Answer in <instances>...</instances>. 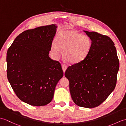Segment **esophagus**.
Wrapping results in <instances>:
<instances>
[{"mask_svg": "<svg viewBox=\"0 0 126 126\" xmlns=\"http://www.w3.org/2000/svg\"><path fill=\"white\" fill-rule=\"evenodd\" d=\"M62 68L63 71L64 72V73L65 70H66V69H67V66H66L65 64H62Z\"/></svg>", "mask_w": 126, "mask_h": 126, "instance_id": "34e87169", "label": "esophagus"}]
</instances>
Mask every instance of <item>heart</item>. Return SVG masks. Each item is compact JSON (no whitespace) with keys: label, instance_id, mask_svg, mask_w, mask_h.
<instances>
[{"label":"heart","instance_id":"obj_1","mask_svg":"<svg viewBox=\"0 0 126 126\" xmlns=\"http://www.w3.org/2000/svg\"><path fill=\"white\" fill-rule=\"evenodd\" d=\"M52 42L51 51L55 57L60 55V49L63 50V56L69 63L75 64L83 60L89 53L92 41L86 35L67 30L60 31Z\"/></svg>","mask_w":126,"mask_h":126}]
</instances>
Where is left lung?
Here are the masks:
<instances>
[{
  "label": "left lung",
  "mask_w": 126,
  "mask_h": 126,
  "mask_svg": "<svg viewBox=\"0 0 126 126\" xmlns=\"http://www.w3.org/2000/svg\"><path fill=\"white\" fill-rule=\"evenodd\" d=\"M83 31L92 41L91 49L83 60L69 66L64 75L69 81L74 103L92 108L100 105L114 90L119 61L114 42L109 37Z\"/></svg>",
  "instance_id": "8db88e82"
}]
</instances>
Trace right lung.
<instances>
[{
	"instance_id": "right-lung-1",
	"label": "right lung",
	"mask_w": 126,
	"mask_h": 126,
	"mask_svg": "<svg viewBox=\"0 0 126 126\" xmlns=\"http://www.w3.org/2000/svg\"><path fill=\"white\" fill-rule=\"evenodd\" d=\"M57 28L51 24L24 31L7 50V79L18 97L30 105L49 103L63 76L60 63L49 56Z\"/></svg>"
}]
</instances>
